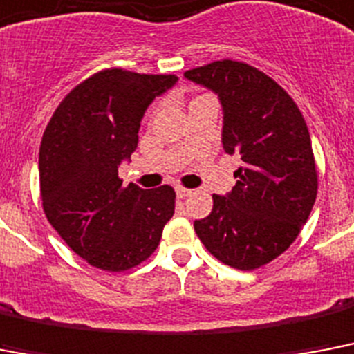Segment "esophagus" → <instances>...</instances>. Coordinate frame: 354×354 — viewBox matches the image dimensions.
<instances>
[{"instance_id": "34e87169", "label": "esophagus", "mask_w": 354, "mask_h": 354, "mask_svg": "<svg viewBox=\"0 0 354 354\" xmlns=\"http://www.w3.org/2000/svg\"><path fill=\"white\" fill-rule=\"evenodd\" d=\"M176 194L178 198H187V196H191L192 191L191 189H185V187H176Z\"/></svg>"}]
</instances>
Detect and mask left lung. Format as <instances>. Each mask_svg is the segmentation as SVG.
I'll use <instances>...</instances> for the list:
<instances>
[{
  "instance_id": "left-lung-1",
  "label": "left lung",
  "mask_w": 354,
  "mask_h": 354,
  "mask_svg": "<svg viewBox=\"0 0 354 354\" xmlns=\"http://www.w3.org/2000/svg\"><path fill=\"white\" fill-rule=\"evenodd\" d=\"M183 76L218 94L223 149L243 162L236 185L227 196L212 194L211 214L194 231L212 257L252 271L289 249L317 200L307 123L272 77L243 62L220 59Z\"/></svg>"
}]
</instances>
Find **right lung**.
Returning <instances> with one entry per match:
<instances>
[{"mask_svg": "<svg viewBox=\"0 0 354 354\" xmlns=\"http://www.w3.org/2000/svg\"><path fill=\"white\" fill-rule=\"evenodd\" d=\"M176 80L174 74L100 71L63 97L43 132L45 216L77 257L102 271H129L147 260L174 214L171 185L123 187L118 167L136 149L152 100Z\"/></svg>", "mask_w": 354, "mask_h": 354, "instance_id": "1", "label": "right lung"}]
</instances>
